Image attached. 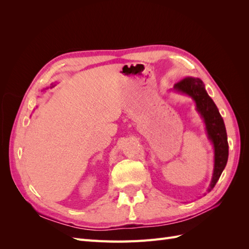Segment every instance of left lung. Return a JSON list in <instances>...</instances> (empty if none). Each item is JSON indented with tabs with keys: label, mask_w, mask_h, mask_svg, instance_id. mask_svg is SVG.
Masks as SVG:
<instances>
[{
	"label": "left lung",
	"mask_w": 249,
	"mask_h": 249,
	"mask_svg": "<svg viewBox=\"0 0 249 249\" xmlns=\"http://www.w3.org/2000/svg\"><path fill=\"white\" fill-rule=\"evenodd\" d=\"M173 90L190 96L195 103V109L198 112L206 126L207 136L214 148V168L208 192L213 189L219 179L229 158L228 135L224 122L215 103L208 94L205 84L198 78L187 77L173 86Z\"/></svg>",
	"instance_id": "1"
}]
</instances>
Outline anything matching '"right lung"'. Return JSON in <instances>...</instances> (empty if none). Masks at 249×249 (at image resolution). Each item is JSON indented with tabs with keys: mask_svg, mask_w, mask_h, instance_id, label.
Segmentation results:
<instances>
[{
	"mask_svg": "<svg viewBox=\"0 0 249 249\" xmlns=\"http://www.w3.org/2000/svg\"><path fill=\"white\" fill-rule=\"evenodd\" d=\"M54 86H55V84H51V88H52V87H54Z\"/></svg>",
	"mask_w": 249,
	"mask_h": 249,
	"instance_id": "right-lung-1",
	"label": "right lung"
}]
</instances>
